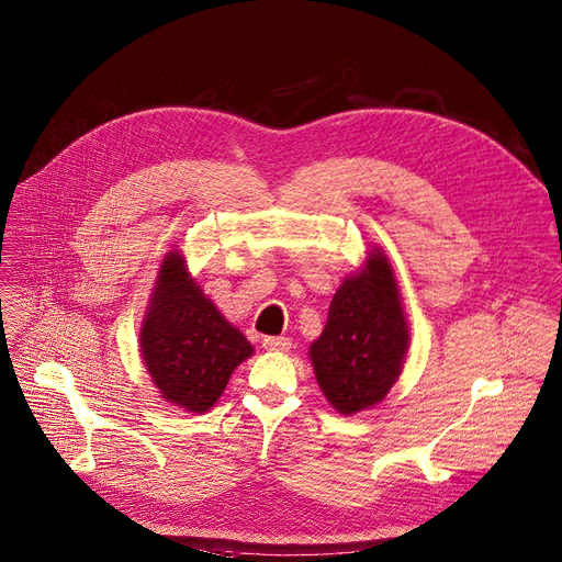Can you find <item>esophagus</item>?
<instances>
[{"instance_id":"obj_1","label":"esophagus","mask_w":562,"mask_h":562,"mask_svg":"<svg viewBox=\"0 0 562 562\" xmlns=\"http://www.w3.org/2000/svg\"><path fill=\"white\" fill-rule=\"evenodd\" d=\"M261 344L266 350H276V352H284L291 348V339L286 337H263Z\"/></svg>"}]
</instances>
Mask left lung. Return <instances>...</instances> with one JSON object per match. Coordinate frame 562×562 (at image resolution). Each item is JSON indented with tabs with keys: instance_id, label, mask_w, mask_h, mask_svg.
Listing matches in <instances>:
<instances>
[{
	"instance_id": "left-lung-1",
	"label": "left lung",
	"mask_w": 562,
	"mask_h": 562,
	"mask_svg": "<svg viewBox=\"0 0 562 562\" xmlns=\"http://www.w3.org/2000/svg\"><path fill=\"white\" fill-rule=\"evenodd\" d=\"M409 344L401 291L387 255L373 248L330 303L328 323L310 346L318 387L341 415H356L394 387Z\"/></svg>"
}]
</instances>
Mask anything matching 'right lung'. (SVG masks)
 <instances>
[{
    "label": "right lung",
    "mask_w": 562,
    "mask_h": 562,
    "mask_svg": "<svg viewBox=\"0 0 562 562\" xmlns=\"http://www.w3.org/2000/svg\"><path fill=\"white\" fill-rule=\"evenodd\" d=\"M140 352L161 398L187 412L212 409L250 341L204 296L184 257H164L140 328Z\"/></svg>",
    "instance_id": "add662e5"
}]
</instances>
